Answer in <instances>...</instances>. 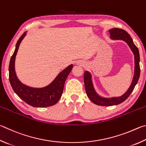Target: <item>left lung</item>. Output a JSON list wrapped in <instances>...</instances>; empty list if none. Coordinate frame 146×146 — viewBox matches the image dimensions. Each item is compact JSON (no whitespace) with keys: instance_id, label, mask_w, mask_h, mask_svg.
I'll return each instance as SVG.
<instances>
[{"instance_id":"obj_1","label":"left lung","mask_w":146,"mask_h":146,"mask_svg":"<svg viewBox=\"0 0 146 146\" xmlns=\"http://www.w3.org/2000/svg\"><path fill=\"white\" fill-rule=\"evenodd\" d=\"M110 33V38L113 39H120L126 42L129 47L131 48L135 55V75L133 80L132 83L130 86L129 88L125 93L123 96L119 98H113L111 99H104L99 97L98 94L96 93L94 90L92 83L91 80V76L87 71H86L84 74V82H85V86L86 95L88 96L89 99L94 104L99 106H109L117 105V104L122 103L130 96V94L134 90L135 85L139 81L140 74V55L139 51L136 45L134 44L133 42L132 38L130 35L127 33L126 31L122 29H117V28H113L109 31Z\"/></svg>"}]
</instances>
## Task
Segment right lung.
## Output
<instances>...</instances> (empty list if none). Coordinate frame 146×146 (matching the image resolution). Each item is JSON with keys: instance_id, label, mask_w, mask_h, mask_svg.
<instances>
[{"instance_id": "right-lung-1", "label": "right lung", "mask_w": 146, "mask_h": 146, "mask_svg": "<svg viewBox=\"0 0 146 146\" xmlns=\"http://www.w3.org/2000/svg\"><path fill=\"white\" fill-rule=\"evenodd\" d=\"M26 35L23 34L18 40L15 52L10 60L9 66V79L13 89L17 96L29 105L34 107H47L54 105L62 95L66 78L72 69L70 65L63 70L53 82L43 88H33L23 85L18 80L15 71V60L20 42Z\"/></svg>"}]
</instances>
